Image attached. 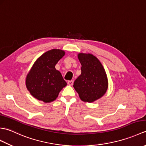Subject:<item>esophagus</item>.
<instances>
[{"label":"esophagus","instance_id":"34e87169","mask_svg":"<svg viewBox=\"0 0 146 146\" xmlns=\"http://www.w3.org/2000/svg\"><path fill=\"white\" fill-rule=\"evenodd\" d=\"M73 82H74L73 80H70V81H68V84L70 85V86H71V85H73Z\"/></svg>","mask_w":146,"mask_h":146}]
</instances>
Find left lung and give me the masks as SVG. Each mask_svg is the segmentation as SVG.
<instances>
[{
    "label": "left lung",
    "mask_w": 146,
    "mask_h": 146,
    "mask_svg": "<svg viewBox=\"0 0 146 146\" xmlns=\"http://www.w3.org/2000/svg\"><path fill=\"white\" fill-rule=\"evenodd\" d=\"M82 73L73 87L83 102L92 103L100 98L108 88L107 74L100 61L92 54L79 53Z\"/></svg>",
    "instance_id": "left-lung-1"
}]
</instances>
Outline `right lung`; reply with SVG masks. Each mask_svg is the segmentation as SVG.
<instances>
[{"label": "right lung", "mask_w": 146, "mask_h": 146, "mask_svg": "<svg viewBox=\"0 0 146 146\" xmlns=\"http://www.w3.org/2000/svg\"><path fill=\"white\" fill-rule=\"evenodd\" d=\"M64 54L63 50L52 49L44 52L34 63L26 80V87L34 97L49 103L56 100L66 86L61 73L55 68Z\"/></svg>", "instance_id": "add662e5"}]
</instances>
